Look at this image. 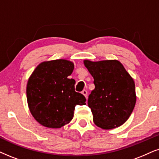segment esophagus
I'll use <instances>...</instances> for the list:
<instances>
[{
  "mask_svg": "<svg viewBox=\"0 0 159 159\" xmlns=\"http://www.w3.org/2000/svg\"><path fill=\"white\" fill-rule=\"evenodd\" d=\"M81 93H82V94H84V96H85V97H86V96H87V91H86V89H84V90H83V91H82V92H81Z\"/></svg>",
  "mask_w": 159,
  "mask_h": 159,
  "instance_id": "obj_1",
  "label": "esophagus"
}]
</instances>
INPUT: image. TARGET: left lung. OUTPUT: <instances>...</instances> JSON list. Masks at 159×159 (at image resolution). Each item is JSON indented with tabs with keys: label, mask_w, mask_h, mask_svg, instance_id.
Here are the masks:
<instances>
[{
	"label": "left lung",
	"mask_w": 159,
	"mask_h": 159,
	"mask_svg": "<svg viewBox=\"0 0 159 159\" xmlns=\"http://www.w3.org/2000/svg\"><path fill=\"white\" fill-rule=\"evenodd\" d=\"M84 63L95 86L88 98L94 124L106 130L122 125L136 104L134 79L117 60H84Z\"/></svg>",
	"instance_id": "obj_1"
}]
</instances>
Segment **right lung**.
Here are the masks:
<instances>
[{
	"instance_id": "obj_1",
	"label": "right lung",
	"mask_w": 159,
	"mask_h": 159,
	"mask_svg": "<svg viewBox=\"0 0 159 159\" xmlns=\"http://www.w3.org/2000/svg\"><path fill=\"white\" fill-rule=\"evenodd\" d=\"M73 69L74 64L68 60H52L40 63L30 76L28 105L42 125L61 128L73 119L76 105L86 104L85 97L75 91V80L67 78Z\"/></svg>"
}]
</instances>
